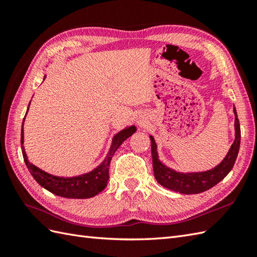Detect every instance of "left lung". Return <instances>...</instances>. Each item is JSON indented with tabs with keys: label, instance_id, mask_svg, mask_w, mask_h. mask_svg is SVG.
<instances>
[{
	"label": "left lung",
	"instance_id": "left-lung-1",
	"mask_svg": "<svg viewBox=\"0 0 257 257\" xmlns=\"http://www.w3.org/2000/svg\"><path fill=\"white\" fill-rule=\"evenodd\" d=\"M235 113V140L228 150V154L219 166H216L212 170L205 172H194V173H180L166 167L160 162L158 158L157 145L152 136L151 139V155H152V166H154L155 178L162 187L170 189L176 192L182 194H196L204 192V191L214 187L224 179L235 163L238 155L239 144H241V128L237 118L236 109L234 108Z\"/></svg>",
	"mask_w": 257,
	"mask_h": 257
}]
</instances>
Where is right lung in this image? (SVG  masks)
I'll list each match as a JSON object with an SVG mask.
<instances>
[{
	"label": "right lung",
	"instance_id": "1",
	"mask_svg": "<svg viewBox=\"0 0 257 257\" xmlns=\"http://www.w3.org/2000/svg\"><path fill=\"white\" fill-rule=\"evenodd\" d=\"M46 77V76H45ZM44 77V79H45ZM30 107V105H29ZM29 110V109H27ZM27 113V111H26ZM25 120V117H24ZM23 123H22V130H21V145H22V154L25 161V165L29 169L31 174L36 180V182L42 185L43 188L50 191V192L63 196V198L67 199H88L92 198L96 194L105 189L107 187L108 180H109V165L112 159V156L114 152L117 151L123 141L129 138L135 132L136 127L132 125L121 132L118 133L112 139V144L107 157L105 158L99 166H98L94 170L85 173L83 176L73 177V178H62L56 177L53 174L47 173L45 171L41 170L40 168L33 165L27 159L26 152L23 147L24 144V130H23Z\"/></svg>",
	"mask_w": 257,
	"mask_h": 257
}]
</instances>
